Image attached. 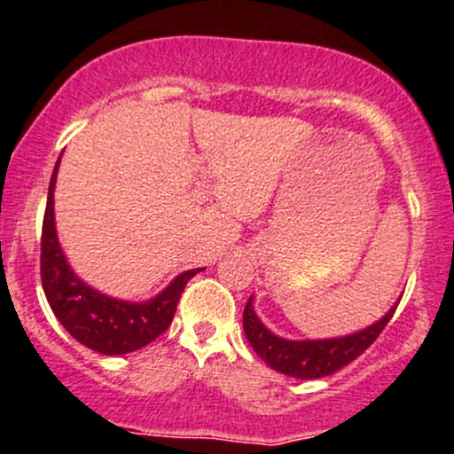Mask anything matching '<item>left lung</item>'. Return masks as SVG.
<instances>
[{
	"instance_id": "obj_1",
	"label": "left lung",
	"mask_w": 454,
	"mask_h": 454,
	"mask_svg": "<svg viewBox=\"0 0 454 454\" xmlns=\"http://www.w3.org/2000/svg\"><path fill=\"white\" fill-rule=\"evenodd\" d=\"M397 303L399 301L393 303L391 310L380 321L372 323L370 327L361 329V332L325 340H286L271 333L261 323L257 312H254L253 297H250L247 308H244V333H247L248 344L253 346L254 353L271 370L293 378H301V380H314V378H325L342 370L361 353H365L382 329L387 327V323L391 321Z\"/></svg>"
}]
</instances>
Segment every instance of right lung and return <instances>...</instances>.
<instances>
[{"label":"right lung","mask_w":454,"mask_h":454,"mask_svg":"<svg viewBox=\"0 0 454 454\" xmlns=\"http://www.w3.org/2000/svg\"><path fill=\"white\" fill-rule=\"evenodd\" d=\"M59 163L61 157L57 159L55 172L51 176L44 225H42L40 270L44 295L57 321L80 344L108 356L133 353L151 344L169 327L186 282L204 268L183 271L161 293L146 301L116 300L80 280L69 268L57 238L55 184Z\"/></svg>","instance_id":"right-lung-1"}]
</instances>
